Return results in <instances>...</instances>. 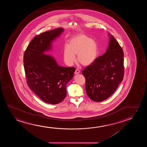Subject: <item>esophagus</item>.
<instances>
[{"label": "esophagus", "mask_w": 147, "mask_h": 147, "mask_svg": "<svg viewBox=\"0 0 147 147\" xmlns=\"http://www.w3.org/2000/svg\"><path fill=\"white\" fill-rule=\"evenodd\" d=\"M80 72V70H79V69H76V70L75 71V74H79Z\"/></svg>", "instance_id": "1"}]
</instances>
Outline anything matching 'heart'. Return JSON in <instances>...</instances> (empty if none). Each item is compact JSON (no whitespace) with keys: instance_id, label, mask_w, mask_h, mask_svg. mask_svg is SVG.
I'll return each mask as SVG.
<instances>
[{"instance_id":"1","label":"heart","mask_w":147,"mask_h":147,"mask_svg":"<svg viewBox=\"0 0 147 147\" xmlns=\"http://www.w3.org/2000/svg\"><path fill=\"white\" fill-rule=\"evenodd\" d=\"M77 60L84 66L91 64L96 60L98 54V46L95 40L83 34L73 37L66 44L63 50V59L69 66L72 65Z\"/></svg>"}]
</instances>
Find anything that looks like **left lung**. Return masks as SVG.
Listing matches in <instances>:
<instances>
[{
  "label": "left lung",
  "mask_w": 147,
  "mask_h": 147,
  "mask_svg": "<svg viewBox=\"0 0 147 147\" xmlns=\"http://www.w3.org/2000/svg\"><path fill=\"white\" fill-rule=\"evenodd\" d=\"M107 52L82 71L87 95L94 101L100 102L111 96L124 76L123 49L113 36Z\"/></svg>",
  "instance_id": "1"
}]
</instances>
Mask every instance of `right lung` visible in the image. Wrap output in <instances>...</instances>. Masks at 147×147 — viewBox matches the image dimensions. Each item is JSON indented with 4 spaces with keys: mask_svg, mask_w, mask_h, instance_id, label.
<instances>
[{
    "mask_svg": "<svg viewBox=\"0 0 147 147\" xmlns=\"http://www.w3.org/2000/svg\"><path fill=\"white\" fill-rule=\"evenodd\" d=\"M64 31L61 28L36 35L24 55L26 83L31 90L45 102L56 105L66 96V85L72 78L75 67L59 66L54 58L44 54L51 42Z\"/></svg>",
    "mask_w": 147,
    "mask_h": 147,
    "instance_id": "add662e5",
    "label": "right lung"
}]
</instances>
